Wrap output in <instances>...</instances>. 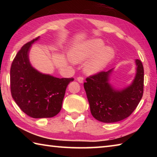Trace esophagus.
Segmentation results:
<instances>
[{
    "mask_svg": "<svg viewBox=\"0 0 157 157\" xmlns=\"http://www.w3.org/2000/svg\"><path fill=\"white\" fill-rule=\"evenodd\" d=\"M77 80H78L79 83H82V82H84V78L82 76H79L78 78H77Z\"/></svg>",
    "mask_w": 157,
    "mask_h": 157,
    "instance_id": "obj_1",
    "label": "esophagus"
}]
</instances>
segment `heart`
<instances>
[{"mask_svg": "<svg viewBox=\"0 0 157 157\" xmlns=\"http://www.w3.org/2000/svg\"><path fill=\"white\" fill-rule=\"evenodd\" d=\"M104 46L102 39H91L74 48L71 56L74 62H81L94 56L86 64V71L89 74L95 73L104 68L115 55L113 48Z\"/></svg>", "mask_w": 157, "mask_h": 157, "instance_id": "b5f03b06", "label": "heart"}]
</instances>
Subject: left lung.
I'll return each mask as SVG.
<instances>
[{
	"label": "left lung",
	"mask_w": 157,
	"mask_h": 157,
	"mask_svg": "<svg viewBox=\"0 0 157 157\" xmlns=\"http://www.w3.org/2000/svg\"><path fill=\"white\" fill-rule=\"evenodd\" d=\"M136 75L133 83L119 91L109 84L111 70L100 71L86 78L84 88L92 116L102 123H116L129 117L137 107L143 94L144 69L136 60Z\"/></svg>",
	"instance_id": "8db88e82"
}]
</instances>
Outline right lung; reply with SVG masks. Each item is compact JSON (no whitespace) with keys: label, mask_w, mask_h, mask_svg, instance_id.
I'll return each mask as SVG.
<instances>
[{"label":"right lung","mask_w":157,"mask_h":157,"mask_svg":"<svg viewBox=\"0 0 157 157\" xmlns=\"http://www.w3.org/2000/svg\"><path fill=\"white\" fill-rule=\"evenodd\" d=\"M39 37L23 46L15 56L10 68V89L13 99L28 116L52 118L60 111L66 87L74 79L44 75L32 67L29 49Z\"/></svg>","instance_id":"right-lung-1"}]
</instances>
